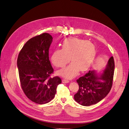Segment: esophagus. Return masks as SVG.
Segmentation results:
<instances>
[{"instance_id": "34e87169", "label": "esophagus", "mask_w": 129, "mask_h": 129, "mask_svg": "<svg viewBox=\"0 0 129 129\" xmlns=\"http://www.w3.org/2000/svg\"><path fill=\"white\" fill-rule=\"evenodd\" d=\"M62 82L64 83V84H67V83L69 82V81L67 80H65V79H63L62 80Z\"/></svg>"}]
</instances>
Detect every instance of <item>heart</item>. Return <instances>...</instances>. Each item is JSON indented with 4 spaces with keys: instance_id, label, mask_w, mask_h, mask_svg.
I'll return each instance as SVG.
<instances>
[{
    "instance_id": "obj_1",
    "label": "heart",
    "mask_w": 129,
    "mask_h": 129,
    "mask_svg": "<svg viewBox=\"0 0 129 129\" xmlns=\"http://www.w3.org/2000/svg\"><path fill=\"white\" fill-rule=\"evenodd\" d=\"M95 55V47L89 41L76 38L65 39L61 44V49L53 51L51 60L57 68H64L70 60L72 61L67 67L59 70V76L72 79L79 72L85 71L93 63Z\"/></svg>"
}]
</instances>
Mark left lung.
<instances>
[{"instance_id":"8db88e82","label":"left lung","mask_w":129,"mask_h":129,"mask_svg":"<svg viewBox=\"0 0 129 129\" xmlns=\"http://www.w3.org/2000/svg\"><path fill=\"white\" fill-rule=\"evenodd\" d=\"M115 70L114 58L111 57L105 70L101 73L89 71L77 80L79 86L74 99L80 105H95L105 98L110 92L113 85Z\"/></svg>"}]
</instances>
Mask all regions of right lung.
Here are the masks:
<instances>
[{"label":"right lung","instance_id":"obj_1","mask_svg":"<svg viewBox=\"0 0 129 129\" xmlns=\"http://www.w3.org/2000/svg\"><path fill=\"white\" fill-rule=\"evenodd\" d=\"M52 37L43 33L29 40L20 51L17 60L20 81L27 97L35 103L45 104L55 96L59 77L49 78L53 72L49 58Z\"/></svg>","mask_w":129,"mask_h":129}]
</instances>
